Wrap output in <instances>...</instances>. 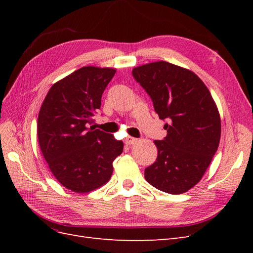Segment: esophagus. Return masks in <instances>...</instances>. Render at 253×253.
Listing matches in <instances>:
<instances>
[{"label": "esophagus", "mask_w": 253, "mask_h": 253, "mask_svg": "<svg viewBox=\"0 0 253 253\" xmlns=\"http://www.w3.org/2000/svg\"><path fill=\"white\" fill-rule=\"evenodd\" d=\"M137 138H135V137H131V136H127L126 138L125 139V142H126V144H127V145H131V144H134L135 142H137Z\"/></svg>", "instance_id": "1"}]
</instances>
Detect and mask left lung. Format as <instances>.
<instances>
[{
    "mask_svg": "<svg viewBox=\"0 0 253 253\" xmlns=\"http://www.w3.org/2000/svg\"><path fill=\"white\" fill-rule=\"evenodd\" d=\"M133 77L151 97L167 136L155 140L156 162L144 178L156 189L181 194L200 181L220 139L217 106L193 72L166 61L133 68Z\"/></svg>",
    "mask_w": 253,
    "mask_h": 253,
    "instance_id": "8db88e82",
    "label": "left lung"
}]
</instances>
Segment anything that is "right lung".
Listing matches in <instances>:
<instances>
[{
	"label": "right lung",
	"mask_w": 253,
	"mask_h": 253,
	"mask_svg": "<svg viewBox=\"0 0 253 253\" xmlns=\"http://www.w3.org/2000/svg\"><path fill=\"white\" fill-rule=\"evenodd\" d=\"M116 70L84 66L56 82L38 117V139L56 179L73 192L86 193L108 182L124 142L88 126Z\"/></svg>",
	"instance_id": "1"
}]
</instances>
